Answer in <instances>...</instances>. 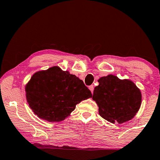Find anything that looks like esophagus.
<instances>
[{
  "label": "esophagus",
  "instance_id": "34e87169",
  "mask_svg": "<svg viewBox=\"0 0 160 160\" xmlns=\"http://www.w3.org/2000/svg\"><path fill=\"white\" fill-rule=\"evenodd\" d=\"M89 89L91 91V92H93V90H94V85H91L89 86Z\"/></svg>",
  "mask_w": 160,
  "mask_h": 160
}]
</instances>
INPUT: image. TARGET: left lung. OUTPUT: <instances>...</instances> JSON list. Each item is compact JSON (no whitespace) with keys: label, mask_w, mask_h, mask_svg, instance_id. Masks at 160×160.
I'll return each instance as SVG.
<instances>
[{"label":"left lung","mask_w":160,"mask_h":160,"mask_svg":"<svg viewBox=\"0 0 160 160\" xmlns=\"http://www.w3.org/2000/svg\"><path fill=\"white\" fill-rule=\"evenodd\" d=\"M93 92L100 115L112 123L122 124L132 119L141 105V92L129 80L113 75L102 77Z\"/></svg>","instance_id":"1"}]
</instances>
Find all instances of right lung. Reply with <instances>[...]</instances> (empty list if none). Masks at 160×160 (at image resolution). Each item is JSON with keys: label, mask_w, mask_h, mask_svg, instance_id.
I'll list each match as a JSON object with an SVG mask.
<instances>
[{"label": "right lung", "mask_w": 160, "mask_h": 160, "mask_svg": "<svg viewBox=\"0 0 160 160\" xmlns=\"http://www.w3.org/2000/svg\"><path fill=\"white\" fill-rule=\"evenodd\" d=\"M25 92L34 113L49 122L65 120L77 104L92 97L83 81L57 66L35 73Z\"/></svg>", "instance_id": "add662e5"}]
</instances>
